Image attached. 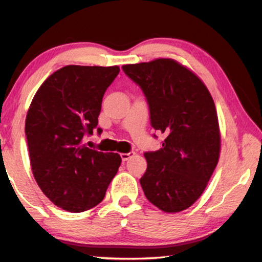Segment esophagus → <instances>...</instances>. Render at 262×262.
<instances>
[{"instance_id":"1","label":"esophagus","mask_w":262,"mask_h":262,"mask_svg":"<svg viewBox=\"0 0 262 262\" xmlns=\"http://www.w3.org/2000/svg\"><path fill=\"white\" fill-rule=\"evenodd\" d=\"M134 155H135L134 151H129V152H127V154H121L120 156H121L122 162H126V161H128V159H129L130 157L134 156Z\"/></svg>"}]
</instances>
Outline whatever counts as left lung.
Here are the masks:
<instances>
[{
  "instance_id": "1",
  "label": "left lung",
  "mask_w": 262,
  "mask_h": 262,
  "mask_svg": "<svg viewBox=\"0 0 262 262\" xmlns=\"http://www.w3.org/2000/svg\"><path fill=\"white\" fill-rule=\"evenodd\" d=\"M122 70L143 91L154 129L166 136L161 149L144 154L148 166L140 179L142 189L163 211L187 209L201 196L219 162L214 100L201 79L174 60L126 64Z\"/></svg>"
}]
</instances>
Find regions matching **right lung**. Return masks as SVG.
<instances>
[{
	"label": "right lung",
	"instance_id": "1",
	"mask_svg": "<svg viewBox=\"0 0 262 262\" xmlns=\"http://www.w3.org/2000/svg\"><path fill=\"white\" fill-rule=\"evenodd\" d=\"M119 72L118 66H66L41 84L30 105L25 135L34 179L62 209L96 207L120 166L118 154L83 143L84 136L94 134L105 91Z\"/></svg>",
	"mask_w": 262,
	"mask_h": 262
}]
</instances>
